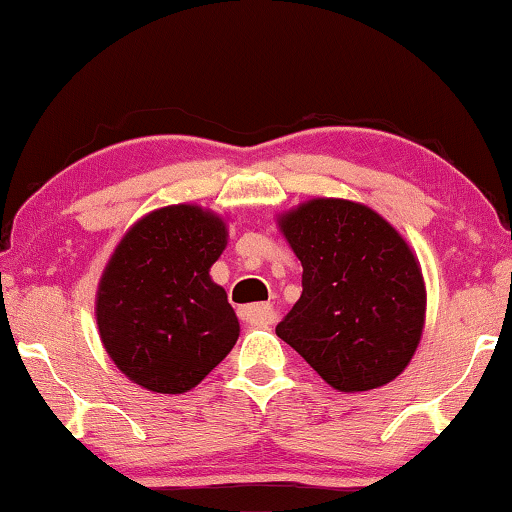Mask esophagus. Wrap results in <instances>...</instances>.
I'll use <instances>...</instances> for the list:
<instances>
[{
	"instance_id": "esophagus-1",
	"label": "esophagus",
	"mask_w": 512,
	"mask_h": 512,
	"mask_svg": "<svg viewBox=\"0 0 512 512\" xmlns=\"http://www.w3.org/2000/svg\"><path fill=\"white\" fill-rule=\"evenodd\" d=\"M239 318L246 322V325L253 327H266L271 325L273 318H276V311H273L271 304H253V306H241Z\"/></svg>"
}]
</instances>
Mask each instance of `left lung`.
Segmentation results:
<instances>
[{
  "label": "left lung",
  "mask_w": 512,
  "mask_h": 512,
  "mask_svg": "<svg viewBox=\"0 0 512 512\" xmlns=\"http://www.w3.org/2000/svg\"><path fill=\"white\" fill-rule=\"evenodd\" d=\"M278 227L304 266V290L276 334L338 392L397 378L427 311L420 262L403 236L373 208L327 197L283 213Z\"/></svg>",
  "instance_id": "8db88e82"
}]
</instances>
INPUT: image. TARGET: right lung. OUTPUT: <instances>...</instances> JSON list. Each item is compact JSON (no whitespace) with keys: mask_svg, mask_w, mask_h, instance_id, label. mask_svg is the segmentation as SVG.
Wrapping results in <instances>:
<instances>
[{"mask_svg":"<svg viewBox=\"0 0 512 512\" xmlns=\"http://www.w3.org/2000/svg\"><path fill=\"white\" fill-rule=\"evenodd\" d=\"M225 248L227 222L194 204L157 208L122 236L95 315L113 364L136 385L183 394L234 348L239 318L208 273Z\"/></svg>","mask_w":512,"mask_h":512,"instance_id":"add662e5","label":"right lung"}]
</instances>
